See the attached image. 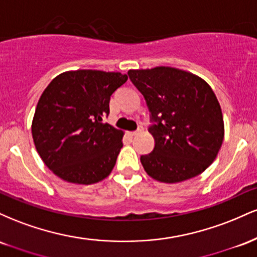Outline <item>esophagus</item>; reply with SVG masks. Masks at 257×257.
Segmentation results:
<instances>
[{
    "instance_id": "34e87169",
    "label": "esophagus",
    "mask_w": 257,
    "mask_h": 257,
    "mask_svg": "<svg viewBox=\"0 0 257 257\" xmlns=\"http://www.w3.org/2000/svg\"><path fill=\"white\" fill-rule=\"evenodd\" d=\"M144 131V126L143 125H139L138 126V129H137V131H134V132H129L128 133V134L129 135H131V137H134V135H137V134H139V133H141V132H143Z\"/></svg>"
}]
</instances>
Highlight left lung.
<instances>
[{
    "label": "left lung",
    "instance_id": "obj_1",
    "mask_svg": "<svg viewBox=\"0 0 257 257\" xmlns=\"http://www.w3.org/2000/svg\"><path fill=\"white\" fill-rule=\"evenodd\" d=\"M146 100L155 147L140 157L146 173L167 184L199 175L216 158L223 141V118L210 85L190 72L159 66L129 70Z\"/></svg>",
    "mask_w": 257,
    "mask_h": 257
}]
</instances>
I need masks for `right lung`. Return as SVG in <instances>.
I'll return each instance as SVG.
<instances>
[{
  "mask_svg": "<svg viewBox=\"0 0 257 257\" xmlns=\"http://www.w3.org/2000/svg\"><path fill=\"white\" fill-rule=\"evenodd\" d=\"M128 76L77 70L55 77L41 95L32 120L38 155L67 182L101 181L116 164L123 132L104 123L110 98Z\"/></svg>",
  "mask_w": 257,
  "mask_h": 257,
  "instance_id": "add662e5",
  "label": "right lung"
}]
</instances>
